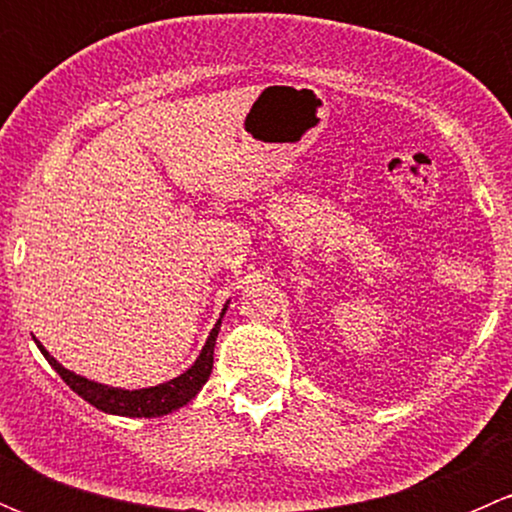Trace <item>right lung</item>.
<instances>
[{
	"mask_svg": "<svg viewBox=\"0 0 512 512\" xmlns=\"http://www.w3.org/2000/svg\"><path fill=\"white\" fill-rule=\"evenodd\" d=\"M220 322L215 324L213 332H210L208 342H205L203 352H200L195 364L190 366L185 374H180L178 379L165 381V384L151 386V389H138V391H126V389H111V386L96 384V381L84 379V376H76L74 371L64 369L59 361L54 359L44 347L39 349L46 356L51 366L56 369V374L71 386V391L81 396L84 401H89L96 409L106 411V414L116 416H136V418H153L170 414V411L180 409V406L188 404L200 389H203L205 381L210 379V371H213V352H215V339H218Z\"/></svg>",
	"mask_w": 512,
	"mask_h": 512,
	"instance_id": "obj_1",
	"label": "right lung"
}]
</instances>
